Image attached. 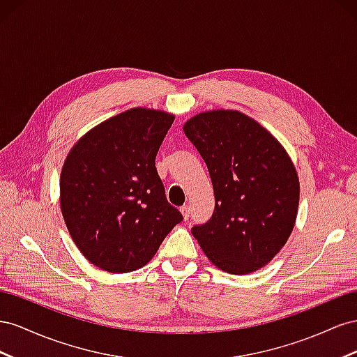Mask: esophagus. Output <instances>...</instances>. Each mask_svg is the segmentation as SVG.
<instances>
[{"label":"esophagus","instance_id":"1","mask_svg":"<svg viewBox=\"0 0 357 357\" xmlns=\"http://www.w3.org/2000/svg\"><path fill=\"white\" fill-rule=\"evenodd\" d=\"M181 212H182V217H184L185 220L190 217V212H191V209H190V206L188 205H184L181 208Z\"/></svg>","mask_w":357,"mask_h":357}]
</instances>
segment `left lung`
Wrapping results in <instances>:
<instances>
[{
	"label": "left lung",
	"instance_id": "1",
	"mask_svg": "<svg viewBox=\"0 0 357 357\" xmlns=\"http://www.w3.org/2000/svg\"><path fill=\"white\" fill-rule=\"evenodd\" d=\"M184 133L206 162L215 196L212 217L191 229L224 272L251 273L286 245L299 206V178L280 142L238 110L203 112Z\"/></svg>",
	"mask_w": 357,
	"mask_h": 357
}]
</instances>
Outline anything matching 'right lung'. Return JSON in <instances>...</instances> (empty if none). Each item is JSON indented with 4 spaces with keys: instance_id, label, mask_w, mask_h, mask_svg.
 <instances>
[{
    "instance_id": "add662e5",
    "label": "right lung",
    "mask_w": 357,
    "mask_h": 357,
    "mask_svg": "<svg viewBox=\"0 0 357 357\" xmlns=\"http://www.w3.org/2000/svg\"><path fill=\"white\" fill-rule=\"evenodd\" d=\"M175 116L135 107L101 122L61 170V212L79 251L97 268L133 272L182 221L166 199L155 157Z\"/></svg>"
}]
</instances>
